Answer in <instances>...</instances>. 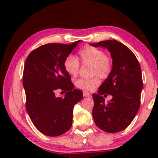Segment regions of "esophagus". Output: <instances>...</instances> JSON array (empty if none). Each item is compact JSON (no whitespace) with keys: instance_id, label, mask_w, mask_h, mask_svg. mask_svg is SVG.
<instances>
[{"instance_id":"obj_1","label":"esophagus","mask_w":158,"mask_h":158,"mask_svg":"<svg viewBox=\"0 0 158 158\" xmlns=\"http://www.w3.org/2000/svg\"><path fill=\"white\" fill-rule=\"evenodd\" d=\"M83 94L84 97H88L90 96V94L88 91H86V90H83Z\"/></svg>"}]
</instances>
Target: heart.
Segmentation results:
<instances>
[{"label": "heart", "instance_id": "obj_1", "mask_svg": "<svg viewBox=\"0 0 158 158\" xmlns=\"http://www.w3.org/2000/svg\"><path fill=\"white\" fill-rule=\"evenodd\" d=\"M80 60L83 64L91 65L92 75H98L101 77H107L112 68V60L106 56L103 51L95 47L86 46L79 52ZM64 68L71 76H76L79 72L80 62L76 57L70 55L67 56L63 62ZM100 83L97 77L90 79H78L75 85L81 89L92 90Z\"/></svg>", "mask_w": 158, "mask_h": 158}]
</instances>
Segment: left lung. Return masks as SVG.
Listing matches in <instances>:
<instances>
[{"label":"left lung","mask_w":158,"mask_h":158,"mask_svg":"<svg viewBox=\"0 0 158 158\" xmlns=\"http://www.w3.org/2000/svg\"><path fill=\"white\" fill-rule=\"evenodd\" d=\"M106 49L112 58V69L108 77L93 94V117L96 126L109 133L124 130L135 118L140 106L143 88L142 71L135 54L116 40L90 44ZM111 94L112 99L105 103L102 95Z\"/></svg>","instance_id":"left-lung-1"}]
</instances>
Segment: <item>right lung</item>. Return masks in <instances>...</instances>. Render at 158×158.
Masks as SVG:
<instances>
[{"mask_svg": "<svg viewBox=\"0 0 158 158\" xmlns=\"http://www.w3.org/2000/svg\"><path fill=\"white\" fill-rule=\"evenodd\" d=\"M81 42L42 45L26 60L23 74L26 108L36 128L47 136L57 137L70 129L73 107L83 98V92L74 89L63 65L65 57ZM57 89L66 92L64 97L55 96Z\"/></svg>", "mask_w": 158, "mask_h": 158, "instance_id": "add662e5", "label": "right lung"}]
</instances>
